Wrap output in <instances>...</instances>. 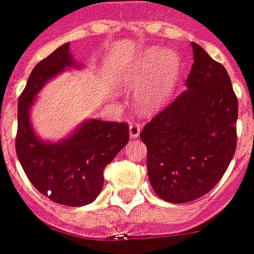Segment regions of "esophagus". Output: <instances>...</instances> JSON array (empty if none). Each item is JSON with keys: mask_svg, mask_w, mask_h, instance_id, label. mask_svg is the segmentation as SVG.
Wrapping results in <instances>:
<instances>
[{"mask_svg": "<svg viewBox=\"0 0 254 254\" xmlns=\"http://www.w3.org/2000/svg\"><path fill=\"white\" fill-rule=\"evenodd\" d=\"M141 131V127L139 123H131L129 127V135L130 138L132 139H136L139 136V134H140Z\"/></svg>", "mask_w": 254, "mask_h": 254, "instance_id": "obj_1", "label": "esophagus"}]
</instances>
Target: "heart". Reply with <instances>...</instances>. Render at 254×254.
<instances>
[{
    "mask_svg": "<svg viewBox=\"0 0 254 254\" xmlns=\"http://www.w3.org/2000/svg\"><path fill=\"white\" fill-rule=\"evenodd\" d=\"M179 73V59L168 49H149L127 67L123 85L140 91L139 105L145 113L162 108Z\"/></svg>",
    "mask_w": 254,
    "mask_h": 254,
    "instance_id": "heart-1",
    "label": "heart"
}]
</instances>
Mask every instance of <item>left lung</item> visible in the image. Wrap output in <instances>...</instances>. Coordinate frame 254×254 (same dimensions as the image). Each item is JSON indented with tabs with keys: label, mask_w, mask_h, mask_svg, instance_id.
Returning a JSON list of instances; mask_svg holds the SVG:
<instances>
[{
	"label": "left lung",
	"mask_w": 254,
	"mask_h": 254,
	"mask_svg": "<svg viewBox=\"0 0 254 254\" xmlns=\"http://www.w3.org/2000/svg\"><path fill=\"white\" fill-rule=\"evenodd\" d=\"M187 90L140 132L151 187L163 200L187 203L212 190L236 153L238 100L222 64L191 42Z\"/></svg>",
	"instance_id": "1"
}]
</instances>
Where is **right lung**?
I'll return each mask as SVG.
<instances>
[{
  "label": "right lung",
  "mask_w": 254,
  "mask_h": 254,
  "mask_svg": "<svg viewBox=\"0 0 254 254\" xmlns=\"http://www.w3.org/2000/svg\"><path fill=\"white\" fill-rule=\"evenodd\" d=\"M68 42L40 61L30 73L18 99L16 153L28 181L52 202L80 207L94 202L104 186V169L129 141L125 123L87 120L59 143L37 138L30 122V108L45 84L76 66Z\"/></svg>",
  "instance_id": "right-lung-1"
}]
</instances>
